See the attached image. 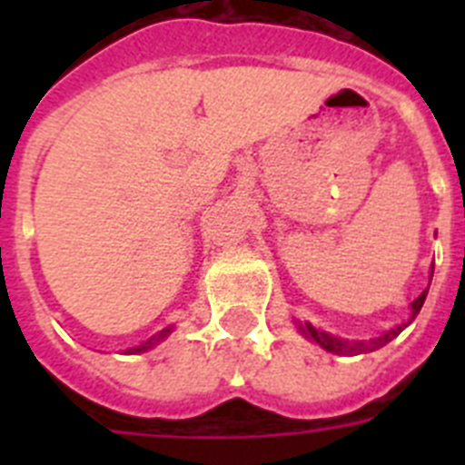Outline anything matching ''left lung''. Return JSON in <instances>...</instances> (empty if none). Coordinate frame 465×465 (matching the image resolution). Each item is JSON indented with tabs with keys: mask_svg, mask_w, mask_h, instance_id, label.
<instances>
[{
	"mask_svg": "<svg viewBox=\"0 0 465 465\" xmlns=\"http://www.w3.org/2000/svg\"><path fill=\"white\" fill-rule=\"evenodd\" d=\"M426 293H429V291H424V293L419 295V298L412 302V314H410L408 322L401 323V326H396V328H391V331H386L384 335H380V338H375V340H361V342H349V340L335 338V335H331V332L316 331V328L312 326V323H305V326H300V331L305 332L307 338L314 340V342L319 344V347H323V349H326V351H332V354H340V356L368 354V351H375V349L384 347L386 342H391V340L396 338V335H401L402 328L412 323V319L419 314L421 305H424Z\"/></svg>",
	"mask_w": 465,
	"mask_h": 465,
	"instance_id": "obj_1",
	"label": "left lung"
}]
</instances>
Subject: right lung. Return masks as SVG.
<instances>
[{"mask_svg": "<svg viewBox=\"0 0 465 465\" xmlns=\"http://www.w3.org/2000/svg\"><path fill=\"white\" fill-rule=\"evenodd\" d=\"M167 332H170V328H167V331H163V332H160L158 338H153V340H149V342H143V344H139V347L130 349V354H139V351H146V349H149V347H151V344H153V342H158V340H160V338H165Z\"/></svg>", "mask_w": 465, "mask_h": 465, "instance_id": "add662e5", "label": "right lung"}]
</instances>
